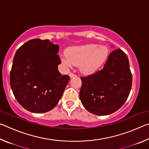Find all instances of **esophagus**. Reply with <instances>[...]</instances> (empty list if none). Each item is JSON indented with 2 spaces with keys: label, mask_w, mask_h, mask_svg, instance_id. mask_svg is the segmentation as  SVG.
I'll list each match as a JSON object with an SVG mask.
<instances>
[{
  "label": "esophagus",
  "mask_w": 149,
  "mask_h": 149,
  "mask_svg": "<svg viewBox=\"0 0 149 149\" xmlns=\"http://www.w3.org/2000/svg\"><path fill=\"white\" fill-rule=\"evenodd\" d=\"M69 76H70V78H73V77H76V75L74 74H73V73H70V74H69Z\"/></svg>",
  "instance_id": "34e87169"
}]
</instances>
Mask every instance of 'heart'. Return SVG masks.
<instances>
[{
    "instance_id": "b5f03b06",
    "label": "heart",
    "mask_w": 149,
    "mask_h": 149,
    "mask_svg": "<svg viewBox=\"0 0 149 149\" xmlns=\"http://www.w3.org/2000/svg\"><path fill=\"white\" fill-rule=\"evenodd\" d=\"M66 53L67 55L61 57L64 64L69 67L79 65L81 72L92 74L100 68L107 61L109 49L105 45L88 44L69 48Z\"/></svg>"
}]
</instances>
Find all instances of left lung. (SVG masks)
I'll use <instances>...</instances> for the list:
<instances>
[{"instance_id": "left-lung-1", "label": "left lung", "mask_w": 149, "mask_h": 149, "mask_svg": "<svg viewBox=\"0 0 149 149\" xmlns=\"http://www.w3.org/2000/svg\"><path fill=\"white\" fill-rule=\"evenodd\" d=\"M81 79L79 98L85 109L95 115L112 114L124 104L132 89L127 55L121 49L114 50L101 70Z\"/></svg>"}]
</instances>
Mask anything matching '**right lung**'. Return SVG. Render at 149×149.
<instances>
[{
	"instance_id": "1",
	"label": "right lung",
	"mask_w": 149,
	"mask_h": 149,
	"mask_svg": "<svg viewBox=\"0 0 149 149\" xmlns=\"http://www.w3.org/2000/svg\"><path fill=\"white\" fill-rule=\"evenodd\" d=\"M58 45L49 40L35 39L15 54L10 76L11 89L19 104L29 112H49L61 99L70 77L58 71Z\"/></svg>"
}]
</instances>
